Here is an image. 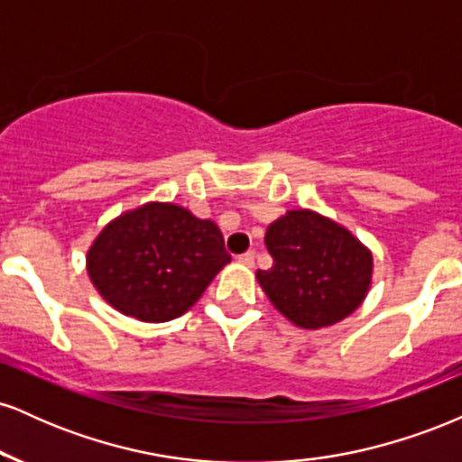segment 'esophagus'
Masks as SVG:
<instances>
[{"instance_id": "34e87169", "label": "esophagus", "mask_w": 462, "mask_h": 462, "mask_svg": "<svg viewBox=\"0 0 462 462\" xmlns=\"http://www.w3.org/2000/svg\"><path fill=\"white\" fill-rule=\"evenodd\" d=\"M254 256H256V254H254V249H247V252L241 254V256H238L236 261L243 263V264H247V267H249V264H254Z\"/></svg>"}]
</instances>
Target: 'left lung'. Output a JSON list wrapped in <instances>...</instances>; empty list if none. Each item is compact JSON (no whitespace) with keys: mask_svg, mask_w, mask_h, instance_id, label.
Here are the masks:
<instances>
[{"mask_svg":"<svg viewBox=\"0 0 462 462\" xmlns=\"http://www.w3.org/2000/svg\"><path fill=\"white\" fill-rule=\"evenodd\" d=\"M272 269L256 278L272 304L300 328L332 326L358 309L374 272L352 232L312 210H289L267 227Z\"/></svg>","mask_w":462,"mask_h":462,"instance_id":"1","label":"left lung"}]
</instances>
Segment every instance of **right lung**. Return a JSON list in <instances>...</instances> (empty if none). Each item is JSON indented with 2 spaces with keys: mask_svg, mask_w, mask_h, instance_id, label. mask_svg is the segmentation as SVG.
<instances>
[{
  "mask_svg": "<svg viewBox=\"0 0 462 462\" xmlns=\"http://www.w3.org/2000/svg\"><path fill=\"white\" fill-rule=\"evenodd\" d=\"M227 263L230 254L213 221L161 201L110 221L87 256L102 298L150 323L184 315Z\"/></svg>",
  "mask_w": 462,
  "mask_h": 462,
  "instance_id": "right-lung-1",
  "label": "right lung"
}]
</instances>
